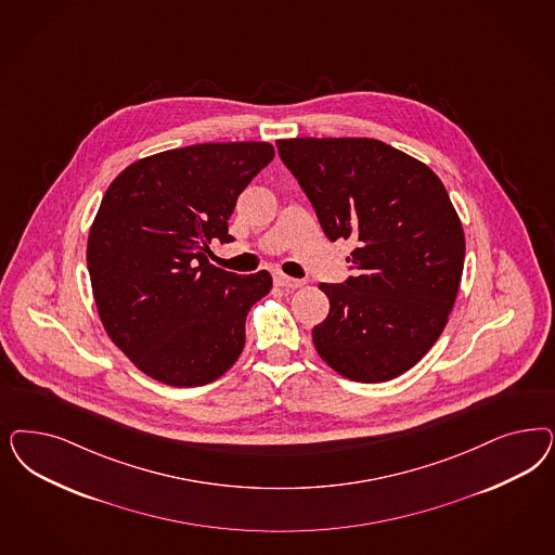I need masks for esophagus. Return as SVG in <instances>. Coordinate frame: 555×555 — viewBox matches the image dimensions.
Returning a JSON list of instances; mask_svg holds the SVG:
<instances>
[{
	"mask_svg": "<svg viewBox=\"0 0 555 555\" xmlns=\"http://www.w3.org/2000/svg\"><path fill=\"white\" fill-rule=\"evenodd\" d=\"M273 282H275L278 286L287 287V289L302 286L300 280H294V278H289V275L282 273V271H275V273H273Z\"/></svg>",
	"mask_w": 555,
	"mask_h": 555,
	"instance_id": "obj_1",
	"label": "esophagus"
}]
</instances>
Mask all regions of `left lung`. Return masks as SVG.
Instances as JSON below:
<instances>
[{
  "mask_svg": "<svg viewBox=\"0 0 555 555\" xmlns=\"http://www.w3.org/2000/svg\"><path fill=\"white\" fill-rule=\"evenodd\" d=\"M278 151L322 231L351 238L345 284H321L331 310L312 328L337 374L388 382L409 372L448 324L465 238L446 185L425 163L376 139H284Z\"/></svg>",
  "mask_w": 555,
  "mask_h": 555,
  "instance_id": "8db88e82",
  "label": "left lung"
}]
</instances>
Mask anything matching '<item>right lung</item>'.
Masks as SVG:
<instances>
[{
  "label": "right lung",
  "instance_id": "right-lung-1",
  "mask_svg": "<svg viewBox=\"0 0 555 555\" xmlns=\"http://www.w3.org/2000/svg\"><path fill=\"white\" fill-rule=\"evenodd\" d=\"M273 155L269 143L192 144L139 159L109 183L88 238L91 289L107 337L146 376L194 388L241 356L271 275H236L206 253L215 238L233 241L236 197Z\"/></svg>",
  "mask_w": 555,
  "mask_h": 555
}]
</instances>
